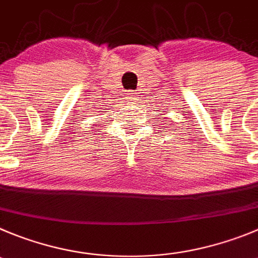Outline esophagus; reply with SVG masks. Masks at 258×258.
Returning <instances> with one entry per match:
<instances>
[{
	"instance_id": "34e87169",
	"label": "esophagus",
	"mask_w": 258,
	"mask_h": 258,
	"mask_svg": "<svg viewBox=\"0 0 258 258\" xmlns=\"http://www.w3.org/2000/svg\"><path fill=\"white\" fill-rule=\"evenodd\" d=\"M136 96H137V95H136V94H135V93H128V94H127V95H126L127 102H135V100L137 99Z\"/></svg>"
}]
</instances>
